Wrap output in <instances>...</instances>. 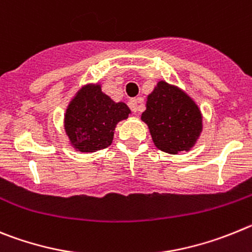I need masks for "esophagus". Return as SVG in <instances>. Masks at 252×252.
Segmentation results:
<instances>
[{
	"mask_svg": "<svg viewBox=\"0 0 252 252\" xmlns=\"http://www.w3.org/2000/svg\"><path fill=\"white\" fill-rule=\"evenodd\" d=\"M128 105H129V108L131 109V112L137 113L138 110H139V105H138L137 99H130V100H129V103H128Z\"/></svg>",
	"mask_w": 252,
	"mask_h": 252,
	"instance_id": "1",
	"label": "esophagus"
}]
</instances>
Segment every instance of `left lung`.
<instances>
[{"mask_svg":"<svg viewBox=\"0 0 252 252\" xmlns=\"http://www.w3.org/2000/svg\"><path fill=\"white\" fill-rule=\"evenodd\" d=\"M142 121L156 147L171 154L189 151L202 130V115L196 103L165 81H159L148 95Z\"/></svg>","mask_w":252,"mask_h":252,"instance_id":"8db88e82","label":"left lung"}]
</instances>
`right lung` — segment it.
<instances>
[{
    "instance_id": "1",
    "label": "right lung",
    "mask_w": 252,
    "mask_h": 252,
    "mask_svg": "<svg viewBox=\"0 0 252 252\" xmlns=\"http://www.w3.org/2000/svg\"><path fill=\"white\" fill-rule=\"evenodd\" d=\"M129 114L126 104L113 101L101 92L100 85H87L67 106L65 131L78 151H99L112 144L115 126Z\"/></svg>"
}]
</instances>
